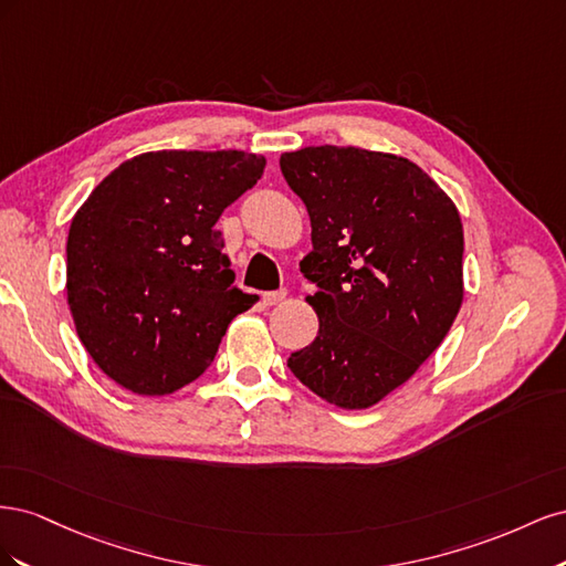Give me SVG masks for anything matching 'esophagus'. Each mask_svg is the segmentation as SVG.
Returning <instances> with one entry per match:
<instances>
[{"label": "esophagus", "instance_id": "34e87169", "mask_svg": "<svg viewBox=\"0 0 566 566\" xmlns=\"http://www.w3.org/2000/svg\"><path fill=\"white\" fill-rule=\"evenodd\" d=\"M285 300V290H276V293H264L262 295V304L264 306H276Z\"/></svg>", "mask_w": 566, "mask_h": 566}]
</instances>
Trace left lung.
Wrapping results in <instances>:
<instances>
[{
	"label": "left lung",
	"instance_id": "obj_1",
	"mask_svg": "<svg viewBox=\"0 0 566 566\" xmlns=\"http://www.w3.org/2000/svg\"><path fill=\"white\" fill-rule=\"evenodd\" d=\"M281 172L312 221L300 262L316 293L295 378L328 403L361 410L401 387L462 304V221L453 200L406 158L354 146L283 153Z\"/></svg>",
	"mask_w": 566,
	"mask_h": 566
}]
</instances>
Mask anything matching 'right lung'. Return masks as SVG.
<instances>
[{
  "instance_id": "1",
  "label": "right lung",
  "mask_w": 566,
  "mask_h": 566,
  "mask_svg": "<svg viewBox=\"0 0 566 566\" xmlns=\"http://www.w3.org/2000/svg\"><path fill=\"white\" fill-rule=\"evenodd\" d=\"M264 165L245 150L142 153L75 212L67 306L84 349L119 387L163 397L193 382L254 304L233 285L217 221Z\"/></svg>"
}]
</instances>
